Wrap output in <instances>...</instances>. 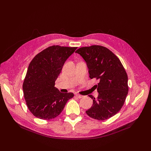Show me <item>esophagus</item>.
Wrapping results in <instances>:
<instances>
[{"label": "esophagus", "mask_w": 151, "mask_h": 151, "mask_svg": "<svg viewBox=\"0 0 151 151\" xmlns=\"http://www.w3.org/2000/svg\"><path fill=\"white\" fill-rule=\"evenodd\" d=\"M76 96L77 98H82L83 97V96H82V95H80V94H76Z\"/></svg>", "instance_id": "obj_1"}]
</instances>
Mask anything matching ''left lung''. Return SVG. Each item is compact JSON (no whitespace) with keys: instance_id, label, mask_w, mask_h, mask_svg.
<instances>
[{"instance_id":"8db88e82","label":"left lung","mask_w":151,"mask_h":151,"mask_svg":"<svg viewBox=\"0 0 151 151\" xmlns=\"http://www.w3.org/2000/svg\"><path fill=\"white\" fill-rule=\"evenodd\" d=\"M85 60L89 77L99 81L98 96L92 95L93 106L86 111L89 116L105 120L119 111L125 103L129 91L128 77L120 60L106 47L93 45L79 48L76 52Z\"/></svg>"}]
</instances>
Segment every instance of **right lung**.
Returning <instances> with one entry per match:
<instances>
[{"label": "right lung", "instance_id": "1", "mask_svg": "<svg viewBox=\"0 0 151 151\" xmlns=\"http://www.w3.org/2000/svg\"><path fill=\"white\" fill-rule=\"evenodd\" d=\"M77 48L53 45L36 55L30 62L22 89L27 106L36 117L43 120L57 117L74 96L72 93H61L55 87V82Z\"/></svg>", "mask_w": 151, "mask_h": 151}]
</instances>
